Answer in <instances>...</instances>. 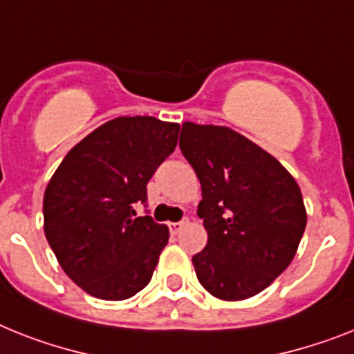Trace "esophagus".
Instances as JSON below:
<instances>
[{"mask_svg":"<svg viewBox=\"0 0 354 354\" xmlns=\"http://www.w3.org/2000/svg\"><path fill=\"white\" fill-rule=\"evenodd\" d=\"M186 223H188V221H180V223H170V224H168L171 235H177V233H179L180 230H183L184 224H186Z\"/></svg>","mask_w":354,"mask_h":354,"instance_id":"34e87169","label":"esophagus"}]
</instances>
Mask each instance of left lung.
<instances>
[{
	"instance_id": "obj_1",
	"label": "left lung",
	"mask_w": 354,
	"mask_h": 354,
	"mask_svg": "<svg viewBox=\"0 0 354 354\" xmlns=\"http://www.w3.org/2000/svg\"><path fill=\"white\" fill-rule=\"evenodd\" d=\"M179 146L203 189L197 215L208 242L192 259L198 282L221 300L261 293L291 264L306 230L299 184L232 128L184 122Z\"/></svg>"
}]
</instances>
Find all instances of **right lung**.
Masks as SVG:
<instances>
[{
    "label": "right lung",
    "mask_w": 354,
    "mask_h": 354,
    "mask_svg": "<svg viewBox=\"0 0 354 354\" xmlns=\"http://www.w3.org/2000/svg\"><path fill=\"white\" fill-rule=\"evenodd\" d=\"M180 127L118 118L61 160L43 198L45 235L63 271L86 293L124 300L148 286L170 232L150 215L146 184L177 146Z\"/></svg>",
    "instance_id": "add662e5"
}]
</instances>
